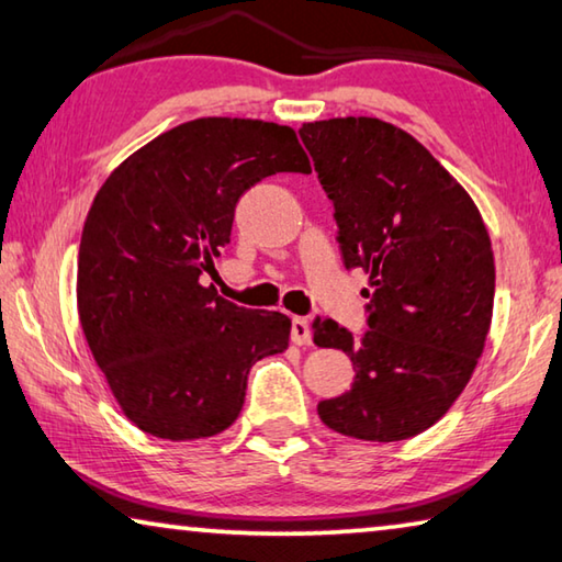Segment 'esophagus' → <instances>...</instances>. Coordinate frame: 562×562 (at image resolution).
<instances>
[{
  "label": "esophagus",
  "instance_id": "34e87169",
  "mask_svg": "<svg viewBox=\"0 0 562 562\" xmlns=\"http://www.w3.org/2000/svg\"><path fill=\"white\" fill-rule=\"evenodd\" d=\"M292 341H294V345H300V347L312 345V331H310V325H307V319H304V317L292 319Z\"/></svg>",
  "mask_w": 562,
  "mask_h": 562
}]
</instances>
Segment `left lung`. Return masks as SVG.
Here are the masks:
<instances>
[{"mask_svg": "<svg viewBox=\"0 0 562 562\" xmlns=\"http://www.w3.org/2000/svg\"><path fill=\"white\" fill-rule=\"evenodd\" d=\"M300 138L335 203L345 268L369 274L367 331L315 319L317 347L355 364L349 392L317 404L329 429L404 441L434 426L469 384L496 292L491 237L461 183L406 131L347 116Z\"/></svg>", "mask_w": 562, "mask_h": 562, "instance_id": "obj_1", "label": "left lung"}]
</instances>
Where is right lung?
Masks as SVG:
<instances>
[{
    "mask_svg": "<svg viewBox=\"0 0 562 562\" xmlns=\"http://www.w3.org/2000/svg\"><path fill=\"white\" fill-rule=\"evenodd\" d=\"M310 170L290 126L213 116L160 133L101 186L76 300L91 355L140 431L168 441L225 431L255 361L288 349V315L237 307L203 274L231 243L245 190Z\"/></svg>",
    "mask_w": 562,
    "mask_h": 562,
    "instance_id": "add662e5",
    "label": "right lung"
}]
</instances>
